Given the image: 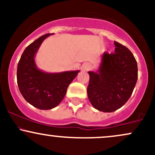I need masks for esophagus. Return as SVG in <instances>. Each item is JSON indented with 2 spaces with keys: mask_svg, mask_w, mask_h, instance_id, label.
Wrapping results in <instances>:
<instances>
[{
  "mask_svg": "<svg viewBox=\"0 0 155 155\" xmlns=\"http://www.w3.org/2000/svg\"><path fill=\"white\" fill-rule=\"evenodd\" d=\"M92 68V65H90V63H85L84 64V65L82 66V68L84 71H89Z\"/></svg>",
  "mask_w": 155,
  "mask_h": 155,
  "instance_id": "1",
  "label": "esophagus"
}]
</instances>
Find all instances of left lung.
I'll return each mask as SVG.
<instances>
[{
    "instance_id": "8db88e82",
    "label": "left lung",
    "mask_w": 155,
    "mask_h": 155,
    "mask_svg": "<svg viewBox=\"0 0 155 155\" xmlns=\"http://www.w3.org/2000/svg\"><path fill=\"white\" fill-rule=\"evenodd\" d=\"M115 53L105 52L96 71H89L87 95L94 108L113 112L128 101L138 79V66L127 47L114 41Z\"/></svg>"
}]
</instances>
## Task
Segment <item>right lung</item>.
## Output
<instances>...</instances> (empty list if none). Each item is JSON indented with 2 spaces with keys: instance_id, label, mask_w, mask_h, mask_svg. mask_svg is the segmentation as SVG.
I'll use <instances>...</instances> for the list:
<instances>
[{
  "instance_id": "obj_1",
  "label": "right lung",
  "mask_w": 155,
  "mask_h": 155,
  "mask_svg": "<svg viewBox=\"0 0 155 155\" xmlns=\"http://www.w3.org/2000/svg\"><path fill=\"white\" fill-rule=\"evenodd\" d=\"M54 33H48L26 47L17 65V84L25 101L34 107L49 110L56 107L65 97L68 87L80 71L47 73L38 68L35 57L42 42Z\"/></svg>"
}]
</instances>
